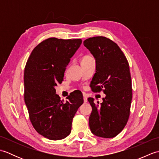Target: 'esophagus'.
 Wrapping results in <instances>:
<instances>
[{
    "label": "esophagus",
    "mask_w": 159,
    "mask_h": 159,
    "mask_svg": "<svg viewBox=\"0 0 159 159\" xmlns=\"http://www.w3.org/2000/svg\"><path fill=\"white\" fill-rule=\"evenodd\" d=\"M83 100H84V102H85V103L87 102V98L85 95H83Z\"/></svg>",
    "instance_id": "obj_1"
}]
</instances>
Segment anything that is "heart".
I'll return each mask as SVG.
<instances>
[{"label":"heart","instance_id":"b5f03b06","mask_svg":"<svg viewBox=\"0 0 159 159\" xmlns=\"http://www.w3.org/2000/svg\"><path fill=\"white\" fill-rule=\"evenodd\" d=\"M91 59H92V57H91V56H89V55H85V56H83L82 57L81 60H80V62L85 61H88V60H89Z\"/></svg>","mask_w":159,"mask_h":159}]
</instances>
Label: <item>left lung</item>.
Returning a JSON list of instances; mask_svg holds the SVG:
<instances>
[{
    "label": "left lung",
    "instance_id": "8db88e82",
    "mask_svg": "<svg viewBox=\"0 0 159 159\" xmlns=\"http://www.w3.org/2000/svg\"><path fill=\"white\" fill-rule=\"evenodd\" d=\"M83 44L96 59V72L91 81L93 92L102 91L103 102L88 101L92 107L89 124L93 134L103 138L117 136L126 126L133 98L129 64L116 43L103 36L90 38Z\"/></svg>",
    "mask_w": 159,
    "mask_h": 159
}]
</instances>
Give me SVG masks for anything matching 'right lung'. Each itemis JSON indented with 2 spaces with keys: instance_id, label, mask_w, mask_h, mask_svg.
Listing matches in <instances>:
<instances>
[{
  "instance_id": "1",
  "label": "right lung",
  "mask_w": 159,
  "mask_h": 159,
  "mask_svg": "<svg viewBox=\"0 0 159 159\" xmlns=\"http://www.w3.org/2000/svg\"><path fill=\"white\" fill-rule=\"evenodd\" d=\"M81 43L80 39H46L33 50L26 64L25 102L29 119L35 130L50 140L69 135L73 117L83 103L80 92L74 91L64 102L55 89Z\"/></svg>"
}]
</instances>
